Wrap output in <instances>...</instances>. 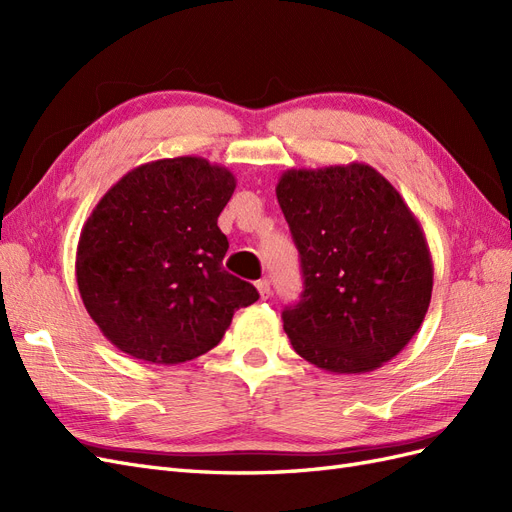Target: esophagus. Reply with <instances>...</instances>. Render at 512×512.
Masks as SVG:
<instances>
[{"label": "esophagus", "mask_w": 512, "mask_h": 512, "mask_svg": "<svg viewBox=\"0 0 512 512\" xmlns=\"http://www.w3.org/2000/svg\"><path fill=\"white\" fill-rule=\"evenodd\" d=\"M256 288H258L260 299H269V297H271V284H269L267 280H260V282H256Z\"/></svg>", "instance_id": "34e87169"}]
</instances>
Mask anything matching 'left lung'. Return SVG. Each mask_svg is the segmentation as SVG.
Instances as JSON below:
<instances>
[{
	"label": "left lung",
	"instance_id": "obj_1",
	"mask_svg": "<svg viewBox=\"0 0 512 512\" xmlns=\"http://www.w3.org/2000/svg\"><path fill=\"white\" fill-rule=\"evenodd\" d=\"M277 203L301 256V301L282 312L299 356L333 374L391 361L421 329L433 288L425 232L363 162L290 168Z\"/></svg>",
	"mask_w": 512,
	"mask_h": 512
}]
</instances>
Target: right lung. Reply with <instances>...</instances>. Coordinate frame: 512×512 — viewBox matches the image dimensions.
<instances>
[{
    "label": "right lung",
    "mask_w": 512,
    "mask_h": 512,
    "mask_svg": "<svg viewBox=\"0 0 512 512\" xmlns=\"http://www.w3.org/2000/svg\"><path fill=\"white\" fill-rule=\"evenodd\" d=\"M235 188L228 168L181 156L132 168L100 198L76 247V284L115 348L156 365L192 361L258 301L222 267L218 218Z\"/></svg>",
    "instance_id": "add662e5"
}]
</instances>
